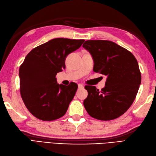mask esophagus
<instances>
[{"instance_id":"esophagus-1","label":"esophagus","mask_w":156,"mask_h":156,"mask_svg":"<svg viewBox=\"0 0 156 156\" xmlns=\"http://www.w3.org/2000/svg\"><path fill=\"white\" fill-rule=\"evenodd\" d=\"M78 88H84V86L82 84H78Z\"/></svg>"}]
</instances>
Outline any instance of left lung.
<instances>
[{
    "label": "left lung",
    "mask_w": 156,
    "mask_h": 156,
    "mask_svg": "<svg viewBox=\"0 0 156 156\" xmlns=\"http://www.w3.org/2000/svg\"><path fill=\"white\" fill-rule=\"evenodd\" d=\"M82 47L93 58V71L107 76L101 91L85 86L88 97L84 107L94 119L113 120L123 115L136 97L141 82L137 59L127 49L111 41L88 40Z\"/></svg>",
    "instance_id": "8db88e82"
}]
</instances>
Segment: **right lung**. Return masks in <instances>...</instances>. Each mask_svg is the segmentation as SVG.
Segmentation results:
<instances>
[{
  "label": "right lung",
  "instance_id": "right-lung-1",
  "mask_svg": "<svg viewBox=\"0 0 156 156\" xmlns=\"http://www.w3.org/2000/svg\"><path fill=\"white\" fill-rule=\"evenodd\" d=\"M84 39L55 38L33 49L20 66V92L26 107L42 121L63 117L78 85L59 84L56 74L66 68L67 55L78 49Z\"/></svg>",
  "mask_w": 156,
  "mask_h": 156
}]
</instances>
